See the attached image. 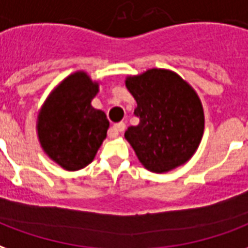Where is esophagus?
I'll list each match as a JSON object with an SVG mask.
<instances>
[{
	"label": "esophagus",
	"mask_w": 248,
	"mask_h": 248,
	"mask_svg": "<svg viewBox=\"0 0 248 248\" xmlns=\"http://www.w3.org/2000/svg\"><path fill=\"white\" fill-rule=\"evenodd\" d=\"M124 129H125V123H117L108 131V136L111 137V139H116L119 136V133H122Z\"/></svg>",
	"instance_id": "1"
}]
</instances>
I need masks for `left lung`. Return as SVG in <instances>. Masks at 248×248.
Wrapping results in <instances>:
<instances>
[{
	"label": "left lung",
	"instance_id": "obj_1",
	"mask_svg": "<svg viewBox=\"0 0 248 248\" xmlns=\"http://www.w3.org/2000/svg\"><path fill=\"white\" fill-rule=\"evenodd\" d=\"M137 103V125L125 131L139 161L153 173H166L190 160L205 129L197 92L170 70L151 68L125 79Z\"/></svg>",
	"mask_w": 248,
	"mask_h": 248
}]
</instances>
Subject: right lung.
Here are the masks:
<instances>
[{"label":"right lung","instance_id":"1","mask_svg":"<svg viewBox=\"0 0 248 248\" xmlns=\"http://www.w3.org/2000/svg\"><path fill=\"white\" fill-rule=\"evenodd\" d=\"M99 83L77 71L59 83L38 113V140L52 161L68 171L86 168L107 137L106 113L91 106Z\"/></svg>","mask_w":248,"mask_h":248}]
</instances>
